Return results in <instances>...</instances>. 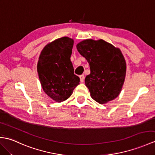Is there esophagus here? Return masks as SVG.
<instances>
[{
  "instance_id": "esophagus-1",
  "label": "esophagus",
  "mask_w": 155,
  "mask_h": 155,
  "mask_svg": "<svg viewBox=\"0 0 155 155\" xmlns=\"http://www.w3.org/2000/svg\"><path fill=\"white\" fill-rule=\"evenodd\" d=\"M80 81L81 82H84V74H82V75H80Z\"/></svg>"
}]
</instances>
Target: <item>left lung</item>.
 <instances>
[{
  "mask_svg": "<svg viewBox=\"0 0 155 155\" xmlns=\"http://www.w3.org/2000/svg\"><path fill=\"white\" fill-rule=\"evenodd\" d=\"M77 49L91 68L85 84L92 98L100 104L116 98L126 74V62L120 48L101 39H88L79 42Z\"/></svg>",
  "mask_w": 155,
  "mask_h": 155,
  "instance_id": "8db88e82",
  "label": "left lung"
}]
</instances>
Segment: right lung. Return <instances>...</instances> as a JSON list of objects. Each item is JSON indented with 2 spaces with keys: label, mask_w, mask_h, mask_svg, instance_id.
Wrapping results in <instances>:
<instances>
[{
  "label": "right lung",
  "mask_w": 155,
  "mask_h": 155,
  "mask_svg": "<svg viewBox=\"0 0 155 155\" xmlns=\"http://www.w3.org/2000/svg\"><path fill=\"white\" fill-rule=\"evenodd\" d=\"M73 44L69 37L58 38L47 44L39 57L37 70L41 87L57 102L69 98L80 82L71 61Z\"/></svg>",
  "instance_id": "obj_1"
}]
</instances>
